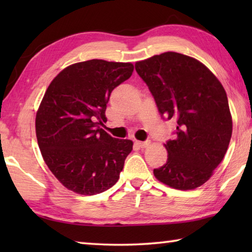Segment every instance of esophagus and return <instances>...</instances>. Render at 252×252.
<instances>
[{"label": "esophagus", "instance_id": "obj_1", "mask_svg": "<svg viewBox=\"0 0 252 252\" xmlns=\"http://www.w3.org/2000/svg\"><path fill=\"white\" fill-rule=\"evenodd\" d=\"M135 144L140 148H147L150 144V141H135Z\"/></svg>", "mask_w": 252, "mask_h": 252}]
</instances>
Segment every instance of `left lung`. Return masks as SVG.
Instances as JSON below:
<instances>
[{
  "label": "left lung",
  "mask_w": 252,
  "mask_h": 252,
  "mask_svg": "<svg viewBox=\"0 0 252 252\" xmlns=\"http://www.w3.org/2000/svg\"><path fill=\"white\" fill-rule=\"evenodd\" d=\"M161 117L177 122L164 144L167 163L153 170L164 185L192 190L212 176L227 152L232 119L227 93L208 67L188 55L165 52L135 63Z\"/></svg>",
  "instance_id": "obj_1"
}]
</instances>
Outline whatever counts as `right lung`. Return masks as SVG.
<instances>
[{
    "instance_id": "add662e5",
    "label": "right lung",
    "mask_w": 252,
    "mask_h": 252,
    "mask_svg": "<svg viewBox=\"0 0 252 252\" xmlns=\"http://www.w3.org/2000/svg\"><path fill=\"white\" fill-rule=\"evenodd\" d=\"M132 63L89 60L65 67L50 83L36 112L35 131L46 165L66 189L101 193L119 180L131 140L102 129L111 92L133 72Z\"/></svg>"
}]
</instances>
